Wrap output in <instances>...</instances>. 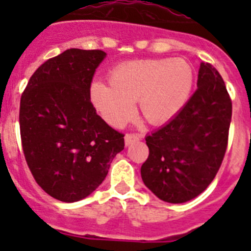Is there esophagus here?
I'll use <instances>...</instances> for the list:
<instances>
[{"instance_id":"esophagus-1","label":"esophagus","mask_w":251,"mask_h":251,"mask_svg":"<svg viewBox=\"0 0 251 251\" xmlns=\"http://www.w3.org/2000/svg\"><path fill=\"white\" fill-rule=\"evenodd\" d=\"M139 139H141V136H139V134H136V133H128V134H126V137H124L126 146L132 145L133 142L139 141Z\"/></svg>"}]
</instances>
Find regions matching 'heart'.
I'll use <instances>...</instances> for the list:
<instances>
[{
  "instance_id": "heart-1",
  "label": "heart",
  "mask_w": 251,
  "mask_h": 251,
  "mask_svg": "<svg viewBox=\"0 0 251 251\" xmlns=\"http://www.w3.org/2000/svg\"><path fill=\"white\" fill-rule=\"evenodd\" d=\"M110 84L95 80L90 98L100 115L114 127L127 123L136 100L153 124L170 121L182 109L191 94L194 70L185 59H145L115 66Z\"/></svg>"
}]
</instances>
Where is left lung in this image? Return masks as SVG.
Here are the masks:
<instances>
[{
    "mask_svg": "<svg viewBox=\"0 0 251 251\" xmlns=\"http://www.w3.org/2000/svg\"><path fill=\"white\" fill-rule=\"evenodd\" d=\"M232 105L223 77L201 63L197 89L182 109L146 137L145 185L162 201L182 203L203 192L223 163Z\"/></svg>",
    "mask_w": 251,
    "mask_h": 251,
    "instance_id": "left-lung-1",
    "label": "left lung"
}]
</instances>
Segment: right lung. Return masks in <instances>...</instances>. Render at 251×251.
<instances>
[{
    "label": "right lung",
    "instance_id": "right-lung-1",
    "mask_svg": "<svg viewBox=\"0 0 251 251\" xmlns=\"http://www.w3.org/2000/svg\"><path fill=\"white\" fill-rule=\"evenodd\" d=\"M101 50L69 49L39 66L20 103L25 159L37 185L63 202L89 196L124 150V134L109 127L90 101Z\"/></svg>",
    "mask_w": 251,
    "mask_h": 251
}]
</instances>
